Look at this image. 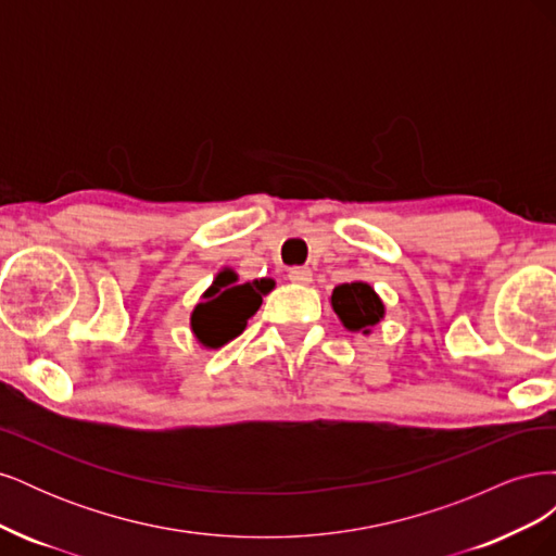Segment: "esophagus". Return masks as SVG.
Returning <instances> with one entry per match:
<instances>
[{
	"label": "esophagus",
	"instance_id": "1",
	"mask_svg": "<svg viewBox=\"0 0 556 556\" xmlns=\"http://www.w3.org/2000/svg\"><path fill=\"white\" fill-rule=\"evenodd\" d=\"M288 278H290L292 282L306 285V282H311V280H313V274H311V268H308V266H292V268H290V274H288Z\"/></svg>",
	"mask_w": 556,
	"mask_h": 556
}]
</instances>
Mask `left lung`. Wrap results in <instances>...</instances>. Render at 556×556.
<instances>
[{"instance_id": "obj_1", "label": "left lung", "mask_w": 556, "mask_h": 556, "mask_svg": "<svg viewBox=\"0 0 556 556\" xmlns=\"http://www.w3.org/2000/svg\"><path fill=\"white\" fill-rule=\"evenodd\" d=\"M331 306L336 315L341 317V323L352 331H368V327L380 323V317L384 313L382 301L378 299L371 285L366 282L339 285L331 294Z\"/></svg>"}]
</instances>
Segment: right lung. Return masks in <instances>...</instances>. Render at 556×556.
Masks as SVG:
<instances>
[{
  "label": "right lung",
  "mask_w": 556,
  "mask_h": 556,
  "mask_svg": "<svg viewBox=\"0 0 556 556\" xmlns=\"http://www.w3.org/2000/svg\"><path fill=\"white\" fill-rule=\"evenodd\" d=\"M274 282H237L231 271H223L192 313V329L206 348H223L245 329L248 319L262 306V294Z\"/></svg>",
  "instance_id": "right-lung-1"
}]
</instances>
